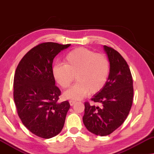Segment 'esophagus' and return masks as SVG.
Here are the masks:
<instances>
[{
	"instance_id": "1",
	"label": "esophagus",
	"mask_w": 154,
	"mask_h": 154,
	"mask_svg": "<svg viewBox=\"0 0 154 154\" xmlns=\"http://www.w3.org/2000/svg\"><path fill=\"white\" fill-rule=\"evenodd\" d=\"M69 103H70V106H73L75 105V103H77L76 101H75V100H70L69 101Z\"/></svg>"
}]
</instances>
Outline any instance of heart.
<instances>
[{
    "label": "heart",
    "instance_id": "b5f03b06",
    "mask_svg": "<svg viewBox=\"0 0 154 154\" xmlns=\"http://www.w3.org/2000/svg\"><path fill=\"white\" fill-rule=\"evenodd\" d=\"M109 62L103 54L95 53L84 47L70 51L63 63L55 64L52 74L56 82L66 88L74 81L77 83L63 94L67 99L78 100L89 94H95L104 87L109 74Z\"/></svg>",
    "mask_w": 154,
    "mask_h": 154
}]
</instances>
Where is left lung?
I'll return each mask as SVG.
<instances>
[{
  "mask_svg": "<svg viewBox=\"0 0 154 154\" xmlns=\"http://www.w3.org/2000/svg\"><path fill=\"white\" fill-rule=\"evenodd\" d=\"M104 51L109 62V74L104 87L91 99L101 107L84 103L83 122L91 133L106 136L124 122L133 99V78L128 65L117 51L106 45Z\"/></svg>",
  "mask_w": 154,
  "mask_h": 154,
  "instance_id": "obj_1",
  "label": "left lung"
}]
</instances>
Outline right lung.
<instances>
[{
  "label": "right lung",
  "instance_id": "1",
  "mask_svg": "<svg viewBox=\"0 0 154 154\" xmlns=\"http://www.w3.org/2000/svg\"><path fill=\"white\" fill-rule=\"evenodd\" d=\"M70 46L56 42L37 45L17 66L14 78V100L23 124L38 137L49 139L62 131L68 101L58 103L60 91L52 74L54 58Z\"/></svg>",
  "mask_w": 154,
  "mask_h": 154
}]
</instances>
